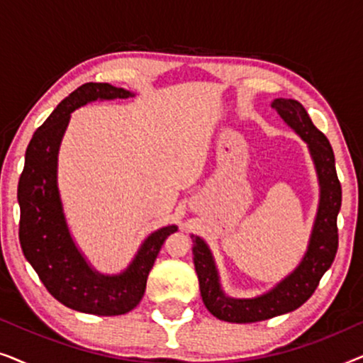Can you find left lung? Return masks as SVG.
Returning a JSON list of instances; mask_svg holds the SVG:
<instances>
[{
	"mask_svg": "<svg viewBox=\"0 0 363 363\" xmlns=\"http://www.w3.org/2000/svg\"><path fill=\"white\" fill-rule=\"evenodd\" d=\"M272 108L309 145L320 183L319 210L304 259L274 289L256 299H231L225 296L206 242L198 236H191L193 262L200 282L201 299L213 315L225 322H259L301 307L314 294L324 272L334 262L339 247L337 215L342 205V186L335 172L334 150L324 133L312 123L301 102L294 99H276Z\"/></svg>",
	"mask_w": 363,
	"mask_h": 363,
	"instance_id": "1",
	"label": "left lung"
}]
</instances>
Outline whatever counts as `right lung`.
I'll return each instance as SVG.
<instances>
[{
	"mask_svg": "<svg viewBox=\"0 0 363 363\" xmlns=\"http://www.w3.org/2000/svg\"><path fill=\"white\" fill-rule=\"evenodd\" d=\"M125 89L106 82H87L77 87L54 108L29 142L24 168L18 183L19 245L29 264L54 299L74 311L94 315L127 314L142 301L148 272L163 242L177 226L152 233L135 259L118 276L92 271L77 251L57 190V152L74 108L97 99H127Z\"/></svg>",
	"mask_w": 363,
	"mask_h": 363,
	"instance_id": "right-lung-1",
	"label": "right lung"
}]
</instances>
